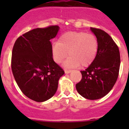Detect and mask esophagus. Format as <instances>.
<instances>
[{"instance_id":"34e87169","label":"esophagus","mask_w":129,"mask_h":129,"mask_svg":"<svg viewBox=\"0 0 129 129\" xmlns=\"http://www.w3.org/2000/svg\"><path fill=\"white\" fill-rule=\"evenodd\" d=\"M71 72V70L65 69V73H66V74H69V73Z\"/></svg>"}]
</instances>
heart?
Listing matches in <instances>:
<instances>
[{"label": "heart", "instance_id": "heart-1", "mask_svg": "<svg viewBox=\"0 0 129 129\" xmlns=\"http://www.w3.org/2000/svg\"><path fill=\"white\" fill-rule=\"evenodd\" d=\"M99 42L92 34L85 32H69L63 34L52 48L53 58L60 63L68 56L64 66L69 68L89 66L97 56Z\"/></svg>", "mask_w": 129, "mask_h": 129}]
</instances>
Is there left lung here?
<instances>
[{
  "label": "left lung",
  "mask_w": 129,
  "mask_h": 129,
  "mask_svg": "<svg viewBox=\"0 0 129 129\" xmlns=\"http://www.w3.org/2000/svg\"><path fill=\"white\" fill-rule=\"evenodd\" d=\"M90 29L98 40V52L89 67L80 71L82 79L75 87L84 98L96 100L106 95L115 85L119 76L120 56L117 45L107 32L93 27Z\"/></svg>",
  "instance_id": "obj_1"
}]
</instances>
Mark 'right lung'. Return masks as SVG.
<instances>
[{
	"instance_id": "right-lung-1",
	"label": "right lung",
	"mask_w": 129,
	"mask_h": 129,
	"mask_svg": "<svg viewBox=\"0 0 129 129\" xmlns=\"http://www.w3.org/2000/svg\"><path fill=\"white\" fill-rule=\"evenodd\" d=\"M58 25L37 28L17 38L12 53L11 68L18 86L28 98L38 102L51 98L64 71L53 60L50 39Z\"/></svg>"
}]
</instances>
